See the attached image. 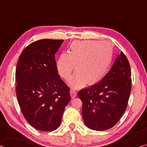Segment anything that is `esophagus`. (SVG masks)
Listing matches in <instances>:
<instances>
[{"label":"esophagus","mask_w":147,"mask_h":147,"mask_svg":"<svg viewBox=\"0 0 147 147\" xmlns=\"http://www.w3.org/2000/svg\"><path fill=\"white\" fill-rule=\"evenodd\" d=\"M77 95V92H76V90H71V98L73 99Z\"/></svg>","instance_id":"1"}]
</instances>
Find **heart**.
I'll return each mask as SVG.
<instances>
[{
	"instance_id": "obj_1",
	"label": "heart",
	"mask_w": 147,
	"mask_h": 147,
	"mask_svg": "<svg viewBox=\"0 0 147 147\" xmlns=\"http://www.w3.org/2000/svg\"><path fill=\"white\" fill-rule=\"evenodd\" d=\"M113 58V49L109 43L92 40H76L71 43L67 53H61L57 60V69L72 87L78 88L100 82L108 73Z\"/></svg>"
}]
</instances>
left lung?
<instances>
[{
    "mask_svg": "<svg viewBox=\"0 0 147 147\" xmlns=\"http://www.w3.org/2000/svg\"><path fill=\"white\" fill-rule=\"evenodd\" d=\"M130 65L122 51L109 73L93 86L78 92L82 115L88 127L104 131L113 127L126 110L131 90Z\"/></svg>",
    "mask_w": 147,
    "mask_h": 147,
    "instance_id": "obj_1",
    "label": "left lung"
}]
</instances>
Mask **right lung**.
<instances>
[{
    "label": "right lung",
    "mask_w": 147,
    "mask_h": 147,
    "mask_svg": "<svg viewBox=\"0 0 147 147\" xmlns=\"http://www.w3.org/2000/svg\"><path fill=\"white\" fill-rule=\"evenodd\" d=\"M63 41H34L24 49L17 63L18 102L26 121L39 131L58 128L71 99L69 88L59 75L55 58Z\"/></svg>",
    "instance_id": "obj_1"
}]
</instances>
